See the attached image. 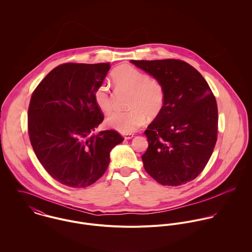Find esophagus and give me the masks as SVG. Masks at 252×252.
Masks as SVG:
<instances>
[{
    "mask_svg": "<svg viewBox=\"0 0 252 252\" xmlns=\"http://www.w3.org/2000/svg\"><path fill=\"white\" fill-rule=\"evenodd\" d=\"M123 137H124L125 140H130V139H132V138L134 137V134H132V133H126V134H123Z\"/></svg>",
    "mask_w": 252,
    "mask_h": 252,
    "instance_id": "obj_1",
    "label": "esophagus"
}]
</instances>
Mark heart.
I'll return each mask as SVG.
<instances>
[{"label":"heart","mask_w":252,"mask_h":252,"mask_svg":"<svg viewBox=\"0 0 252 252\" xmlns=\"http://www.w3.org/2000/svg\"><path fill=\"white\" fill-rule=\"evenodd\" d=\"M111 80L116 88L131 93L129 111H116L108 116V127L126 134L135 132L148 118L156 117L162 110L165 102L163 85L155 78L149 77L132 66L123 65L111 72ZM94 102L104 113L111 111V98L107 84L99 85L93 94Z\"/></svg>","instance_id":"1"}]
</instances>
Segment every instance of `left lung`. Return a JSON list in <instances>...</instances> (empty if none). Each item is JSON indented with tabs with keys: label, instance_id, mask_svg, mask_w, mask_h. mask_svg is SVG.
Returning <instances> with one entry per match:
<instances>
[{
	"label": "left lung",
	"instance_id": "8db88e82",
	"mask_svg": "<svg viewBox=\"0 0 252 252\" xmlns=\"http://www.w3.org/2000/svg\"><path fill=\"white\" fill-rule=\"evenodd\" d=\"M161 82L165 102L144 134L146 173L162 185L195 180L208 164L217 141L216 97L203 75L179 59L131 60Z\"/></svg>",
	"mask_w": 252,
	"mask_h": 252
}]
</instances>
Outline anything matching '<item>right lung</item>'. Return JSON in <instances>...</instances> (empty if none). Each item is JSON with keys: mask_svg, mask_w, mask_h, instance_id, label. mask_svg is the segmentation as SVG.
Instances as JSON below:
<instances>
[{"mask_svg": "<svg viewBox=\"0 0 252 252\" xmlns=\"http://www.w3.org/2000/svg\"><path fill=\"white\" fill-rule=\"evenodd\" d=\"M109 63H65L49 72L34 90L28 108V133L36 158L60 183L83 188L107 171L109 152L124 138L114 130L92 132L104 113L94 91Z\"/></svg>", "mask_w": 252, "mask_h": 252, "instance_id": "1", "label": "right lung"}]
</instances>
